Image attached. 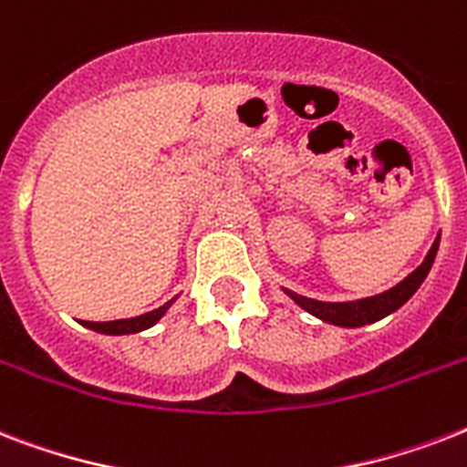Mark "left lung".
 <instances>
[{
  "label": "left lung",
  "instance_id": "1",
  "mask_svg": "<svg viewBox=\"0 0 467 467\" xmlns=\"http://www.w3.org/2000/svg\"><path fill=\"white\" fill-rule=\"evenodd\" d=\"M439 242H441V233L436 234L434 244L429 249V254L424 256V262H421L410 276L402 278L398 285H392L390 291L378 293V296H370V298L347 300V303H325V300L306 298V296L288 291V288H284V293L296 303V306L303 307L306 312H310L312 317L327 322V325L348 327V329L363 325H373L378 319L388 317V315H392L395 310H400L407 300L412 298L414 293L420 291V285L424 284V278L429 276V271L434 266L436 252H439Z\"/></svg>",
  "mask_w": 467,
  "mask_h": 467
}]
</instances>
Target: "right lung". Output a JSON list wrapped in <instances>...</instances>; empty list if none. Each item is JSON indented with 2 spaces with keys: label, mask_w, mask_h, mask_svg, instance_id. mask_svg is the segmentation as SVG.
Here are the masks:
<instances>
[{
  "label": "right lung",
  "mask_w": 467,
  "mask_h": 467,
  "mask_svg": "<svg viewBox=\"0 0 467 467\" xmlns=\"http://www.w3.org/2000/svg\"><path fill=\"white\" fill-rule=\"evenodd\" d=\"M176 298H179V296H174V298H171V300H167V303L157 307V310H150V312H145V315H138V317L113 319V322H87V319H82L79 325L87 327V329H91V332L113 334V337H119V334L145 332V329H150V327H155L157 322H160V319L164 317V315H167V310L171 306H174Z\"/></svg>",
  "instance_id": "add662e5"
}]
</instances>
